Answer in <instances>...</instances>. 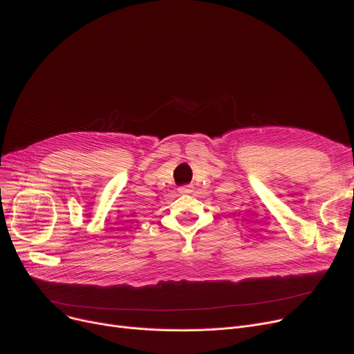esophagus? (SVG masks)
Masks as SVG:
<instances>
[{
	"label": "esophagus",
	"mask_w": 354,
	"mask_h": 354,
	"mask_svg": "<svg viewBox=\"0 0 354 354\" xmlns=\"http://www.w3.org/2000/svg\"><path fill=\"white\" fill-rule=\"evenodd\" d=\"M178 191H179L180 195H187V194H191L194 191V187L192 185H183Z\"/></svg>",
	"instance_id": "obj_1"
}]
</instances>
